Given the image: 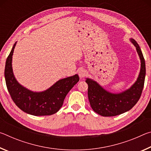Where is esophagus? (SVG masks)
Instances as JSON below:
<instances>
[{"label":"esophagus","mask_w":151,"mask_h":151,"mask_svg":"<svg viewBox=\"0 0 151 151\" xmlns=\"http://www.w3.org/2000/svg\"><path fill=\"white\" fill-rule=\"evenodd\" d=\"M78 75H79V76H80L81 78H84L86 75V70H84V69L79 70V71H78Z\"/></svg>","instance_id":"1"}]
</instances>
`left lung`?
Masks as SVG:
<instances>
[{"label": "left lung", "instance_id": "8db88e82", "mask_svg": "<svg viewBox=\"0 0 151 151\" xmlns=\"http://www.w3.org/2000/svg\"><path fill=\"white\" fill-rule=\"evenodd\" d=\"M140 59V70L137 81L131 88L121 93H109L96 81L86 78L88 84V97L91 108L103 116H113L131 110L139 101L144 87L146 68L144 57L136 40L131 39Z\"/></svg>", "mask_w": 151, "mask_h": 151}]
</instances>
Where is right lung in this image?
Here are the masks:
<instances>
[{"label": "right lung", "mask_w": 151, "mask_h": 151, "mask_svg": "<svg viewBox=\"0 0 151 151\" xmlns=\"http://www.w3.org/2000/svg\"><path fill=\"white\" fill-rule=\"evenodd\" d=\"M15 45L16 42L6 58L4 69L6 87L12 101L22 111L32 115L47 116L56 113L63 106L66 94L78 82V75L61 79L43 92L28 90L18 83L12 72V58Z\"/></svg>", "instance_id": "right-lung-1"}]
</instances>
